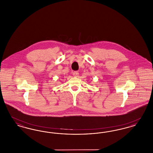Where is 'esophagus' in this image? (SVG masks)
<instances>
[{"label": "esophagus", "instance_id": "obj_1", "mask_svg": "<svg viewBox=\"0 0 153 153\" xmlns=\"http://www.w3.org/2000/svg\"><path fill=\"white\" fill-rule=\"evenodd\" d=\"M73 76L74 77H78L79 75V73L77 72H74L73 73Z\"/></svg>", "mask_w": 153, "mask_h": 153}]
</instances>
